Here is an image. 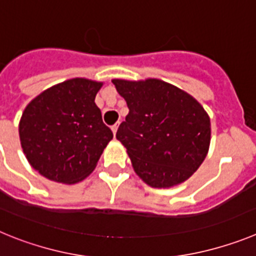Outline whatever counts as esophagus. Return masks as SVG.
Instances as JSON below:
<instances>
[{"mask_svg": "<svg viewBox=\"0 0 256 256\" xmlns=\"http://www.w3.org/2000/svg\"><path fill=\"white\" fill-rule=\"evenodd\" d=\"M118 126H119V123H116V124H114V126H112V133H114V136L116 134V130H118Z\"/></svg>", "mask_w": 256, "mask_h": 256, "instance_id": "34e87169", "label": "esophagus"}]
</instances>
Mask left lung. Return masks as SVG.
<instances>
[{"label":"left lung","mask_w":256,"mask_h":256,"mask_svg":"<svg viewBox=\"0 0 256 256\" xmlns=\"http://www.w3.org/2000/svg\"><path fill=\"white\" fill-rule=\"evenodd\" d=\"M112 83L130 108L116 138L136 174L154 188H170L188 180L210 146V118L202 105L160 79Z\"/></svg>","instance_id":"8db88e82"}]
</instances>
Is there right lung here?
<instances>
[{
    "label": "right lung",
    "mask_w": 256,
    "mask_h": 256,
    "mask_svg": "<svg viewBox=\"0 0 256 256\" xmlns=\"http://www.w3.org/2000/svg\"><path fill=\"white\" fill-rule=\"evenodd\" d=\"M102 82L68 79L52 86L26 105L19 136L26 160L40 176L74 184L96 168L104 148L112 140L94 97Z\"/></svg>",
    "instance_id": "add662e5"
}]
</instances>
